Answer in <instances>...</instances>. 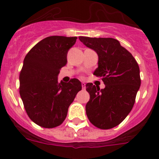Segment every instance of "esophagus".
Masks as SVG:
<instances>
[{"instance_id": "34e87169", "label": "esophagus", "mask_w": 159, "mask_h": 159, "mask_svg": "<svg viewBox=\"0 0 159 159\" xmlns=\"http://www.w3.org/2000/svg\"><path fill=\"white\" fill-rule=\"evenodd\" d=\"M82 88L83 89H85V88H86V84H85V83L84 82L82 83Z\"/></svg>"}]
</instances>
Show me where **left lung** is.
Instances as JSON below:
<instances>
[{
    "label": "left lung",
    "instance_id": "left-lung-1",
    "mask_svg": "<svg viewBox=\"0 0 159 159\" xmlns=\"http://www.w3.org/2000/svg\"><path fill=\"white\" fill-rule=\"evenodd\" d=\"M86 47L98 55L94 75L101 77L105 88L86 84L90 99L86 114L98 128L116 127L128 116L141 85L139 67L131 54L114 38L79 37Z\"/></svg>",
    "mask_w": 159,
    "mask_h": 159
}]
</instances>
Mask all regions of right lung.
<instances>
[{
  "instance_id": "right-lung-1",
  "label": "right lung",
  "mask_w": 159,
  "mask_h": 159,
  "mask_svg": "<svg viewBox=\"0 0 159 159\" xmlns=\"http://www.w3.org/2000/svg\"><path fill=\"white\" fill-rule=\"evenodd\" d=\"M77 37L48 36L29 52L20 74V95L32 122L44 128L58 127L68 107L82 89L81 82L71 79L59 82L61 67L67 64V52Z\"/></svg>"
}]
</instances>
